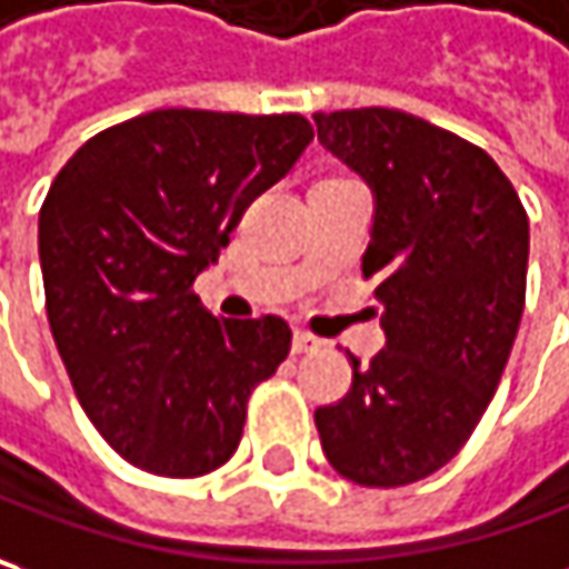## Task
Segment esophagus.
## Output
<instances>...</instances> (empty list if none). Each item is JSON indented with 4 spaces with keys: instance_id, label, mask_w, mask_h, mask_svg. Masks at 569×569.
I'll return each mask as SVG.
<instances>
[{
    "instance_id": "esophagus-1",
    "label": "esophagus",
    "mask_w": 569,
    "mask_h": 569,
    "mask_svg": "<svg viewBox=\"0 0 569 569\" xmlns=\"http://www.w3.org/2000/svg\"><path fill=\"white\" fill-rule=\"evenodd\" d=\"M321 347V340L309 331H296L292 333V353H311V350H318Z\"/></svg>"
}]
</instances>
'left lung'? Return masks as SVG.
Here are the masks:
<instances>
[{
  "mask_svg": "<svg viewBox=\"0 0 569 569\" xmlns=\"http://www.w3.org/2000/svg\"><path fill=\"white\" fill-rule=\"evenodd\" d=\"M321 146L376 193L362 277L385 350L315 410L337 475L423 481L458 456L490 405L526 309L529 216L481 146L391 108L315 113Z\"/></svg>",
  "mask_w": 569,
  "mask_h": 569,
  "instance_id": "obj_1",
  "label": "left lung"
}]
</instances>
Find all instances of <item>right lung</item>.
Here are the masks:
<instances>
[{
    "instance_id": "add662e5",
    "label": "right lung",
    "mask_w": 569,
    "mask_h": 569,
    "mask_svg": "<svg viewBox=\"0 0 569 569\" xmlns=\"http://www.w3.org/2000/svg\"><path fill=\"white\" fill-rule=\"evenodd\" d=\"M315 139L302 113L164 108L91 137L40 207L47 321L76 398L149 475L236 456L248 398L289 357L283 318L219 321L193 280Z\"/></svg>"
}]
</instances>
